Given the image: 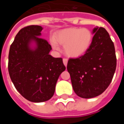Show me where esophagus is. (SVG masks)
Returning <instances> with one entry per match:
<instances>
[{
	"instance_id": "obj_1",
	"label": "esophagus",
	"mask_w": 124,
	"mask_h": 124,
	"mask_svg": "<svg viewBox=\"0 0 124 124\" xmlns=\"http://www.w3.org/2000/svg\"><path fill=\"white\" fill-rule=\"evenodd\" d=\"M63 63H64V64L65 66L66 67L68 64V59H66V58H64V59H63Z\"/></svg>"
}]
</instances>
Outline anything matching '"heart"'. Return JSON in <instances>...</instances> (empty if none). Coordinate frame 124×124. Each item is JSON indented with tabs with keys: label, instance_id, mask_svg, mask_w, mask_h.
Here are the masks:
<instances>
[{
	"label": "heart",
	"instance_id": "b5f03b06",
	"mask_svg": "<svg viewBox=\"0 0 124 124\" xmlns=\"http://www.w3.org/2000/svg\"><path fill=\"white\" fill-rule=\"evenodd\" d=\"M54 40H52V48L58 50L56 42L64 46L67 56L76 58L88 51L92 41V34L88 28H68L57 33Z\"/></svg>",
	"mask_w": 124,
	"mask_h": 124
}]
</instances>
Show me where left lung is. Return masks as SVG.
<instances>
[{
    "label": "left lung",
    "mask_w": 124,
    "mask_h": 124,
    "mask_svg": "<svg viewBox=\"0 0 124 124\" xmlns=\"http://www.w3.org/2000/svg\"><path fill=\"white\" fill-rule=\"evenodd\" d=\"M92 42L83 56L67 64L74 91L82 98L100 95L109 86L116 68L114 45L104 28L93 29Z\"/></svg>",
    "instance_id": "8db88e82"
}]
</instances>
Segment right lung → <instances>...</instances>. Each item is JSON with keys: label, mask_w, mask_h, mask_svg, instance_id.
I'll use <instances>...</instances> for the list:
<instances>
[{"label": "right lung", "mask_w": 124, "mask_h": 124, "mask_svg": "<svg viewBox=\"0 0 124 124\" xmlns=\"http://www.w3.org/2000/svg\"><path fill=\"white\" fill-rule=\"evenodd\" d=\"M43 28L31 25L20 30L10 47L8 72L22 96L32 102H43L53 96L57 80L66 70L62 58L49 54L48 42L40 38Z\"/></svg>", "instance_id": "1"}]
</instances>
